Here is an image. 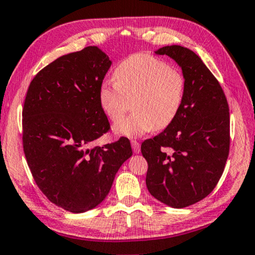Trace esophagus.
I'll return each instance as SVG.
<instances>
[{"instance_id": "34e87169", "label": "esophagus", "mask_w": 255, "mask_h": 255, "mask_svg": "<svg viewBox=\"0 0 255 255\" xmlns=\"http://www.w3.org/2000/svg\"><path fill=\"white\" fill-rule=\"evenodd\" d=\"M131 148H133V151L135 154H138V152H140V143H138L137 141H131Z\"/></svg>"}]
</instances>
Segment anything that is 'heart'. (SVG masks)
<instances>
[{"mask_svg":"<svg viewBox=\"0 0 255 255\" xmlns=\"http://www.w3.org/2000/svg\"><path fill=\"white\" fill-rule=\"evenodd\" d=\"M115 80L99 90L100 106L111 120H118L133 100L134 112L119 120L115 133L135 137L152 129H164L181 112L185 98V78L178 70L148 53H136L119 64Z\"/></svg>","mask_w":255,"mask_h":255,"instance_id":"heart-1","label":"heart"}]
</instances>
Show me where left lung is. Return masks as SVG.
<instances>
[{"label": "left lung", "mask_w": 255, "mask_h": 255, "mask_svg": "<svg viewBox=\"0 0 255 255\" xmlns=\"http://www.w3.org/2000/svg\"><path fill=\"white\" fill-rule=\"evenodd\" d=\"M182 67L185 98L181 112L161 134L142 142L148 191L176 209L202 201L218 184L230 151L229 104L219 81L193 51L161 47Z\"/></svg>", "instance_id": "8db88e82"}]
</instances>
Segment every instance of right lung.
<instances>
[{
  "label": "right lung",
  "mask_w": 255,
  "mask_h": 255,
  "mask_svg": "<svg viewBox=\"0 0 255 255\" xmlns=\"http://www.w3.org/2000/svg\"><path fill=\"white\" fill-rule=\"evenodd\" d=\"M111 64L97 46L65 54L33 77L25 96L22 141L30 171L51 203L73 213L99 205L133 154L124 136L88 148L111 129L99 101Z\"/></svg>",
  "instance_id": "right-lung-1"
}]
</instances>
